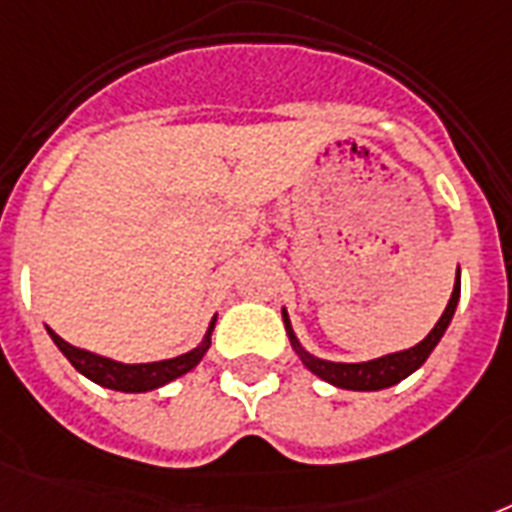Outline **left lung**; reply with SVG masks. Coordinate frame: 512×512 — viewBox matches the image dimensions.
Returning a JSON list of instances; mask_svg holds the SVG:
<instances>
[{
	"mask_svg": "<svg viewBox=\"0 0 512 512\" xmlns=\"http://www.w3.org/2000/svg\"><path fill=\"white\" fill-rule=\"evenodd\" d=\"M457 303H460V268H457V281H454V292L452 297H449V303H446V311L441 313V319L436 321V327L430 329L425 340L417 342L414 348L388 353V356L372 358V361H361V364H340V361H327V358L311 356L295 337V329L289 324L287 311H281V319H284V327H287L289 342H292L295 353L316 377H321V380L329 382V385H335V388L345 390H382L390 388V385H396V382L406 380L409 374L417 372V369L428 361L433 348H436L438 342H441V337H444L446 327L452 324Z\"/></svg>",
	"mask_w": 512,
	"mask_h": 512,
	"instance_id": "obj_1",
	"label": "left lung"
}]
</instances>
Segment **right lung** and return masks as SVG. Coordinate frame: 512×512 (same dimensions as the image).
I'll return each mask as SVG.
<instances>
[{
  "instance_id": "add662e5",
  "label": "right lung",
  "mask_w": 512,
  "mask_h": 512,
  "mask_svg": "<svg viewBox=\"0 0 512 512\" xmlns=\"http://www.w3.org/2000/svg\"><path fill=\"white\" fill-rule=\"evenodd\" d=\"M215 321H209V329L204 340H201L199 348L188 350L183 356L164 358V361H151V364H122V361H114V358L98 356V353H90V350L76 348L71 342H66L60 335H55L50 327H47V335L52 337V342L58 345V350L71 361L76 372H82L87 380L98 382L103 388L122 390V393H146V390H156L167 385V382L183 377L185 372H191L193 366L199 364L204 353L209 350V342H212V329H215Z\"/></svg>"
}]
</instances>
